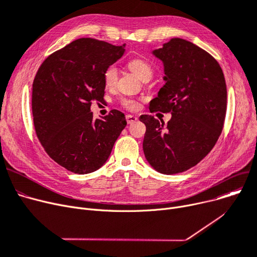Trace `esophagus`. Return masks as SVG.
<instances>
[{"label":"esophagus","instance_id":"esophagus-1","mask_svg":"<svg viewBox=\"0 0 257 257\" xmlns=\"http://www.w3.org/2000/svg\"><path fill=\"white\" fill-rule=\"evenodd\" d=\"M126 120H127L128 124H132V123H134V121L138 120V117L134 116V115H131V114H127L126 115Z\"/></svg>","mask_w":257,"mask_h":257}]
</instances>
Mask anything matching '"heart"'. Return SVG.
Returning <instances> with one entry per match:
<instances>
[{
	"label": "heart",
	"instance_id": "b5f03b06",
	"mask_svg": "<svg viewBox=\"0 0 257 257\" xmlns=\"http://www.w3.org/2000/svg\"><path fill=\"white\" fill-rule=\"evenodd\" d=\"M128 66H129V69L142 80L145 77L152 76V73H153L151 64L143 58L131 59L128 62ZM103 78H104V83L106 86H108V87L113 86L117 80L116 66L114 64L107 66L104 71ZM121 104H123V106L126 107L129 110H136L140 106V102L136 99H123L121 100Z\"/></svg>",
	"mask_w": 257,
	"mask_h": 257
}]
</instances>
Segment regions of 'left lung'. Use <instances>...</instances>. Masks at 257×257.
Wrapping results in <instances>:
<instances>
[{"mask_svg": "<svg viewBox=\"0 0 257 257\" xmlns=\"http://www.w3.org/2000/svg\"><path fill=\"white\" fill-rule=\"evenodd\" d=\"M165 66V85L150 111L171 112L166 125L144 114L143 149L158 172L173 175L195 167L214 147L223 130L227 88L220 64L209 53L182 38L153 51Z\"/></svg>", "mask_w": 257, "mask_h": 257, "instance_id": "1", "label": "left lung"}]
</instances>
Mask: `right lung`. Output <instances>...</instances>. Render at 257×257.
I'll return each instance as SVG.
<instances>
[{
    "label": "right lung",
    "mask_w": 257,
    "mask_h": 257,
    "mask_svg": "<svg viewBox=\"0 0 257 257\" xmlns=\"http://www.w3.org/2000/svg\"><path fill=\"white\" fill-rule=\"evenodd\" d=\"M125 46L79 38L39 66L32 85L35 132L47 154L67 171L100 169L127 125L116 109L97 119L90 112L92 102L104 100L105 69L123 56Z\"/></svg>",
    "instance_id": "obj_1"
}]
</instances>
